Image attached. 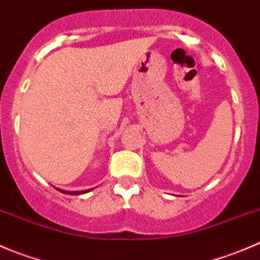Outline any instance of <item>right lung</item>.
Wrapping results in <instances>:
<instances>
[{
    "label": "right lung",
    "mask_w": 260,
    "mask_h": 260,
    "mask_svg": "<svg viewBox=\"0 0 260 260\" xmlns=\"http://www.w3.org/2000/svg\"><path fill=\"white\" fill-rule=\"evenodd\" d=\"M56 190H59L60 192H62V193H68V195H81V193L89 192L90 190H84V191H65V190H60V188H56Z\"/></svg>",
    "instance_id": "obj_1"
}]
</instances>
